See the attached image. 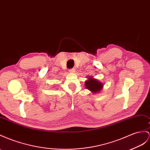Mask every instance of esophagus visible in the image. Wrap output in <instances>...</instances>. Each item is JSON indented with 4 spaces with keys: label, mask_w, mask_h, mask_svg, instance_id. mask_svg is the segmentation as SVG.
Wrapping results in <instances>:
<instances>
[{
    "label": "esophagus",
    "mask_w": 150,
    "mask_h": 150,
    "mask_svg": "<svg viewBox=\"0 0 150 150\" xmlns=\"http://www.w3.org/2000/svg\"><path fill=\"white\" fill-rule=\"evenodd\" d=\"M75 71V69H74V68L69 70V72H70V73H74Z\"/></svg>",
    "instance_id": "1"
}]
</instances>
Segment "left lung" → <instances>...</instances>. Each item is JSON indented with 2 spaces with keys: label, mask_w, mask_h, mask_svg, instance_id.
Wrapping results in <instances>:
<instances>
[{
  "label": "left lung",
  "mask_w": 150,
  "mask_h": 150,
  "mask_svg": "<svg viewBox=\"0 0 150 150\" xmlns=\"http://www.w3.org/2000/svg\"><path fill=\"white\" fill-rule=\"evenodd\" d=\"M86 89L90 91L93 94L100 93L103 89V84L101 81L98 79H94L93 76H87V80L85 82Z\"/></svg>",
  "instance_id": "8db88e82"
}]
</instances>
